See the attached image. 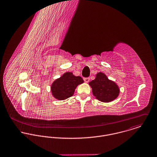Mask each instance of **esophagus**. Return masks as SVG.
Instances as JSON below:
<instances>
[{
    "instance_id": "1",
    "label": "esophagus",
    "mask_w": 157,
    "mask_h": 157,
    "mask_svg": "<svg viewBox=\"0 0 157 157\" xmlns=\"http://www.w3.org/2000/svg\"><path fill=\"white\" fill-rule=\"evenodd\" d=\"M84 81L86 83H88V82L90 81V78H84Z\"/></svg>"
}]
</instances>
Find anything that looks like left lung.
Listing matches in <instances>:
<instances>
[{"mask_svg":"<svg viewBox=\"0 0 157 157\" xmlns=\"http://www.w3.org/2000/svg\"><path fill=\"white\" fill-rule=\"evenodd\" d=\"M89 85L95 98L102 102L108 103L115 100L120 93V88L117 84L109 79L102 72L98 73L95 79L90 82Z\"/></svg>","mask_w":157,"mask_h":157,"instance_id":"obj_1","label":"left lung"}]
</instances>
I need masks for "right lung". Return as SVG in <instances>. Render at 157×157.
Masks as SVG:
<instances>
[{"label": "right lung", "instance_id": "right-lung-1", "mask_svg": "<svg viewBox=\"0 0 157 157\" xmlns=\"http://www.w3.org/2000/svg\"><path fill=\"white\" fill-rule=\"evenodd\" d=\"M83 82L81 76H76L72 72H66L53 82L51 87L52 95L58 100H65L72 96L78 86Z\"/></svg>", "mask_w": 157, "mask_h": 157}]
</instances>
